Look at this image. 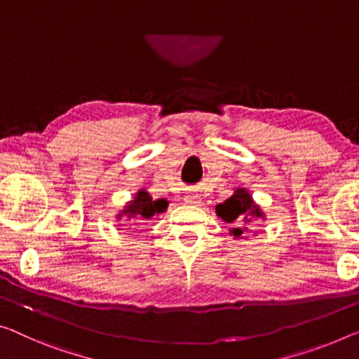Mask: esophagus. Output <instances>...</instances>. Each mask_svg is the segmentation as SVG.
<instances>
[{"instance_id": "esophagus-1", "label": "esophagus", "mask_w": 359, "mask_h": 359, "mask_svg": "<svg viewBox=\"0 0 359 359\" xmlns=\"http://www.w3.org/2000/svg\"><path fill=\"white\" fill-rule=\"evenodd\" d=\"M185 203L193 204V206H198V204L201 203V198H200V195H196V193H190V195L185 196Z\"/></svg>"}]
</instances>
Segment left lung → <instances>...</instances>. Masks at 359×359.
<instances>
[{"instance_id":"obj_1","label":"left lung","mask_w":359,"mask_h":359,"mask_svg":"<svg viewBox=\"0 0 359 359\" xmlns=\"http://www.w3.org/2000/svg\"><path fill=\"white\" fill-rule=\"evenodd\" d=\"M215 212H217L222 220L233 225L231 233L235 236H241L243 231L246 230V226L241 229V226L238 225L241 219H248V215H251V217H262L260 209L257 206H254L251 195L243 189H238L235 191V195H231L229 200H225L224 203L219 204V206H215Z\"/></svg>"}]
</instances>
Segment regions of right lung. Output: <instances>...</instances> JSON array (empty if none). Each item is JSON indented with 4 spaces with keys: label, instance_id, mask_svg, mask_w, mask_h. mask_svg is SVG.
I'll return each instance as SVG.
<instances>
[{
    "label": "right lung",
    "instance_id": "obj_1",
    "mask_svg": "<svg viewBox=\"0 0 359 359\" xmlns=\"http://www.w3.org/2000/svg\"><path fill=\"white\" fill-rule=\"evenodd\" d=\"M168 206L166 200H156L153 201L151 196L145 190H140L135 196V200L129 204V206L124 209V214H128V217H135L142 220H149L155 214L163 212Z\"/></svg>",
    "mask_w": 359,
    "mask_h": 359
}]
</instances>
